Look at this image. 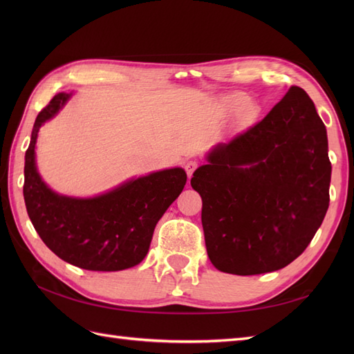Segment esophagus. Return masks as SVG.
I'll use <instances>...</instances> for the list:
<instances>
[{
	"label": "esophagus",
	"instance_id": "34e87169",
	"mask_svg": "<svg viewBox=\"0 0 354 354\" xmlns=\"http://www.w3.org/2000/svg\"><path fill=\"white\" fill-rule=\"evenodd\" d=\"M198 168V162L196 160H187V162L185 164V169H186V173H187V177L190 178L192 177V174L195 173V169Z\"/></svg>",
	"mask_w": 354,
	"mask_h": 354
}]
</instances>
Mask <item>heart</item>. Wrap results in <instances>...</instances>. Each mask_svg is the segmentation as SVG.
Wrapping results in <instances>:
<instances>
[{
  "instance_id": "obj_1",
  "label": "heart",
  "mask_w": 354,
  "mask_h": 354,
  "mask_svg": "<svg viewBox=\"0 0 354 354\" xmlns=\"http://www.w3.org/2000/svg\"><path fill=\"white\" fill-rule=\"evenodd\" d=\"M248 102V99L245 97V95H233V97L230 99V102H229V106L230 108L233 109V111H236V109H239V108H242V106ZM255 109L254 108H246V109H243V111H241L239 112V121L241 122H243V124H248V122H251L254 118H255Z\"/></svg>"
}]
</instances>
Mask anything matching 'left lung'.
Masks as SVG:
<instances>
[{
	"label": "left lung",
	"mask_w": 354,
	"mask_h": 354,
	"mask_svg": "<svg viewBox=\"0 0 354 354\" xmlns=\"http://www.w3.org/2000/svg\"><path fill=\"white\" fill-rule=\"evenodd\" d=\"M190 185L216 269L241 276L283 269L301 255L329 207L330 162L315 103L291 87L263 120L220 143Z\"/></svg>",
	"instance_id": "1"
}]
</instances>
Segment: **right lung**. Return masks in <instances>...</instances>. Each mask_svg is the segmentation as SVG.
<instances>
[{
    "label": "right lung",
    "mask_w": 354,
    "mask_h": 354,
    "mask_svg": "<svg viewBox=\"0 0 354 354\" xmlns=\"http://www.w3.org/2000/svg\"><path fill=\"white\" fill-rule=\"evenodd\" d=\"M69 97L66 93L56 94L32 128L25 155L28 216L42 242L63 261L94 272L130 269L146 257L156 223L181 194L187 176L183 168L156 171L88 199L53 192L37 171L35 145L41 125Z\"/></svg>",
    "instance_id": "1"
}]
</instances>
